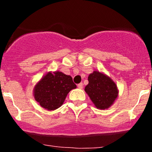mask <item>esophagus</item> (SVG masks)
<instances>
[{
	"label": "esophagus",
	"instance_id": "1",
	"mask_svg": "<svg viewBox=\"0 0 152 152\" xmlns=\"http://www.w3.org/2000/svg\"><path fill=\"white\" fill-rule=\"evenodd\" d=\"M83 83H78L77 86H78V88H80V89H81V88H83Z\"/></svg>",
	"mask_w": 152,
	"mask_h": 152
}]
</instances>
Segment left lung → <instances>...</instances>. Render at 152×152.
<instances>
[{"label":"left lung","instance_id":"8db88e82","mask_svg":"<svg viewBox=\"0 0 152 152\" xmlns=\"http://www.w3.org/2000/svg\"><path fill=\"white\" fill-rule=\"evenodd\" d=\"M88 81V84L84 90L97 109H107L114 104L118 96V89L109 76L94 71L89 74Z\"/></svg>","mask_w":152,"mask_h":152}]
</instances>
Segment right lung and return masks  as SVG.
<instances>
[{
  "label": "right lung",
  "mask_w": 152,
  "mask_h": 152,
  "mask_svg": "<svg viewBox=\"0 0 152 152\" xmlns=\"http://www.w3.org/2000/svg\"><path fill=\"white\" fill-rule=\"evenodd\" d=\"M76 88L72 77L61 71H49L35 85L34 96L41 107L53 111L62 106L67 94Z\"/></svg>",
  "instance_id": "obj_1"
}]
</instances>
